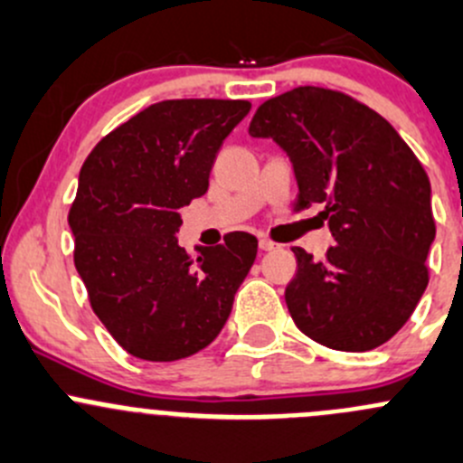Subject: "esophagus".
I'll list each match as a JSON object with an SVG mask.
<instances>
[{
	"label": "esophagus",
	"instance_id": "1",
	"mask_svg": "<svg viewBox=\"0 0 463 463\" xmlns=\"http://www.w3.org/2000/svg\"><path fill=\"white\" fill-rule=\"evenodd\" d=\"M259 247H260V250H263V251H269V250H274V247H277V242L268 241V238H260Z\"/></svg>",
	"mask_w": 463,
	"mask_h": 463
}]
</instances>
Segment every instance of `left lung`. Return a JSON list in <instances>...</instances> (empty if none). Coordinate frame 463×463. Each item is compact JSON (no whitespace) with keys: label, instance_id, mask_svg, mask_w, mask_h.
Returning a JSON list of instances; mask_svg holds the SVG:
<instances>
[{"label":"left lung","instance_id":"left-lung-1","mask_svg":"<svg viewBox=\"0 0 463 463\" xmlns=\"http://www.w3.org/2000/svg\"><path fill=\"white\" fill-rule=\"evenodd\" d=\"M250 135L290 157L297 209L324 204L335 245L301 247L286 304L297 328L337 351H372L396 335L428 288L432 189L389 121L351 96L297 87L265 100Z\"/></svg>","mask_w":463,"mask_h":463}]
</instances>
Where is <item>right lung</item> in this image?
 I'll list each match as a JSON object with an SVG mask.
<instances>
[{
  "instance_id": "1",
  "label": "right lung",
  "mask_w": 463,
  "mask_h": 463,
  "mask_svg": "<svg viewBox=\"0 0 463 463\" xmlns=\"http://www.w3.org/2000/svg\"><path fill=\"white\" fill-rule=\"evenodd\" d=\"M250 109L247 100H162L103 137L82 164L70 212L74 263L96 317L135 358H189L230 317L256 238L232 232L191 259L175 233L180 209L207 194L222 141Z\"/></svg>"
}]
</instances>
